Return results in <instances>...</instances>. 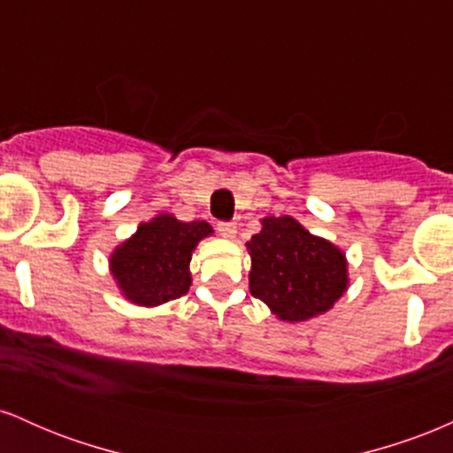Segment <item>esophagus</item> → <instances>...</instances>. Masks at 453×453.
<instances>
[{
	"instance_id": "34e87169",
	"label": "esophagus",
	"mask_w": 453,
	"mask_h": 453,
	"mask_svg": "<svg viewBox=\"0 0 453 453\" xmlns=\"http://www.w3.org/2000/svg\"><path fill=\"white\" fill-rule=\"evenodd\" d=\"M217 230H219L221 236L234 238V236H236V223H234V221H219V223H217Z\"/></svg>"
}]
</instances>
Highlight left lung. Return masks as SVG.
<instances>
[{
	"label": "left lung",
	"mask_w": 453,
	"mask_h": 453,
	"mask_svg": "<svg viewBox=\"0 0 453 453\" xmlns=\"http://www.w3.org/2000/svg\"><path fill=\"white\" fill-rule=\"evenodd\" d=\"M262 226L247 242L251 294L285 321H303L330 309L347 288L345 256L292 217H266Z\"/></svg>",
	"instance_id": "1"
}]
</instances>
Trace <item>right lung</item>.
<instances>
[{
  "label": "right lung",
  "instance_id": "1",
  "mask_svg": "<svg viewBox=\"0 0 453 453\" xmlns=\"http://www.w3.org/2000/svg\"><path fill=\"white\" fill-rule=\"evenodd\" d=\"M212 234L206 221L183 223L161 215L142 223L112 253L111 268L119 288L136 304L155 306L189 292V259L197 241Z\"/></svg>",
  "mask_w": 453,
  "mask_h": 453
}]
</instances>
